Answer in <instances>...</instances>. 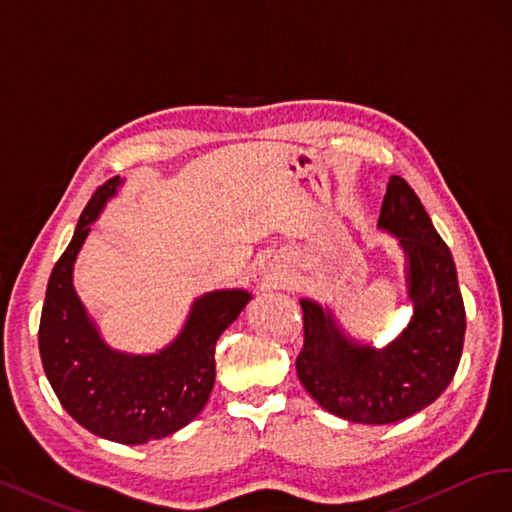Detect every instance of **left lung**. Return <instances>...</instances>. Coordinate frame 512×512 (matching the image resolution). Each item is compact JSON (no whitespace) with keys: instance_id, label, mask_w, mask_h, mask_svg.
<instances>
[{"instance_id":"8db88e82","label":"left lung","mask_w":512,"mask_h":512,"mask_svg":"<svg viewBox=\"0 0 512 512\" xmlns=\"http://www.w3.org/2000/svg\"><path fill=\"white\" fill-rule=\"evenodd\" d=\"M377 227L397 238L405 257L412 317L397 337L386 347L360 343L330 306L300 300V382L326 412L360 425H390L425 410L455 377L465 339L455 259L399 175L388 180Z\"/></svg>"}]
</instances>
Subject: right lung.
Returning <instances> with one entry per match:
<instances>
[{"label":"right lung","instance_id":"right-lung-1","mask_svg":"<svg viewBox=\"0 0 512 512\" xmlns=\"http://www.w3.org/2000/svg\"><path fill=\"white\" fill-rule=\"evenodd\" d=\"M111 178L87 203L75 236L49 276L40 315L42 367L64 410L81 427L118 444H148L186 427L214 388V347L251 302L246 289H214L195 298L182 330L154 354L113 349L87 313L72 272L92 223L118 195Z\"/></svg>","mask_w":512,"mask_h":512}]
</instances>
